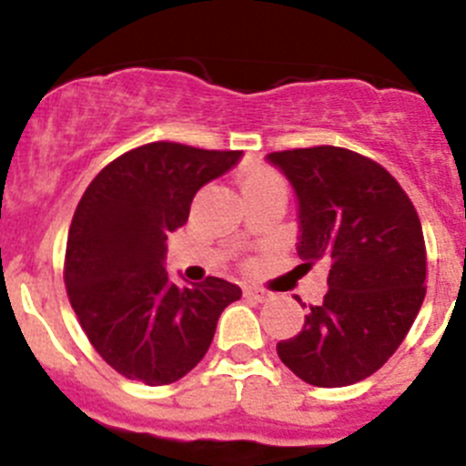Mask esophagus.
<instances>
[{"mask_svg": "<svg viewBox=\"0 0 466 466\" xmlns=\"http://www.w3.org/2000/svg\"><path fill=\"white\" fill-rule=\"evenodd\" d=\"M243 293H246V298L255 299V302H268L270 299V293L266 289H259V286H246Z\"/></svg>", "mask_w": 466, "mask_h": 466, "instance_id": "1", "label": "esophagus"}]
</instances>
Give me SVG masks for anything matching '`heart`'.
Returning <instances> with one entry per match:
<instances>
[{"label":"heart","instance_id":"obj_1","mask_svg":"<svg viewBox=\"0 0 466 466\" xmlns=\"http://www.w3.org/2000/svg\"><path fill=\"white\" fill-rule=\"evenodd\" d=\"M270 182H281L279 180V176H277V173H272V171H252L250 176H246V180H243V185H241V189L246 191V189H250V187H259V185H270Z\"/></svg>","mask_w":466,"mask_h":466}]
</instances>
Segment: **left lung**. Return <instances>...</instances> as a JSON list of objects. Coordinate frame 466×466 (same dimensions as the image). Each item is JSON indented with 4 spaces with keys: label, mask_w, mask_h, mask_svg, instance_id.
Segmentation results:
<instances>
[{
    "label": "left lung",
    "mask_w": 466,
    "mask_h": 466,
    "mask_svg": "<svg viewBox=\"0 0 466 466\" xmlns=\"http://www.w3.org/2000/svg\"><path fill=\"white\" fill-rule=\"evenodd\" d=\"M298 198V255L329 263L327 295L302 331L277 342L281 363L318 388L374 374L410 331L426 295L420 216L374 159L338 146L266 155Z\"/></svg>",
    "instance_id": "obj_1"
}]
</instances>
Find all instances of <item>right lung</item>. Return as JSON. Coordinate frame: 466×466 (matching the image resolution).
<instances>
[{
  "mask_svg": "<svg viewBox=\"0 0 466 466\" xmlns=\"http://www.w3.org/2000/svg\"><path fill=\"white\" fill-rule=\"evenodd\" d=\"M241 150L153 142L107 164L74 211L65 286L83 331L130 380L168 385L203 360L216 322L241 289L220 277L177 286L167 238L189 218L200 187L228 173Z\"/></svg>",
  "mask_w": 466,
  "mask_h": 466,
  "instance_id": "1",
  "label": "right lung"
}]
</instances>
